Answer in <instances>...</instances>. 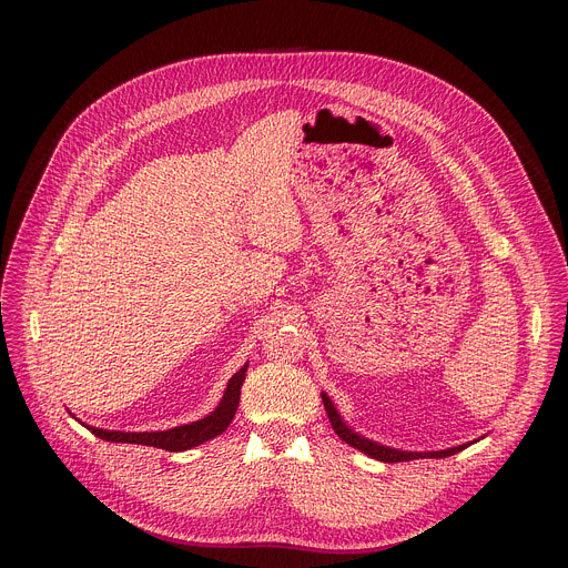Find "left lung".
<instances>
[{
  "label": "left lung",
  "instance_id": "1",
  "mask_svg": "<svg viewBox=\"0 0 568 568\" xmlns=\"http://www.w3.org/2000/svg\"><path fill=\"white\" fill-rule=\"evenodd\" d=\"M321 397H323V407H326V414H328V418H331V425H333L335 434H337L344 443H348L351 447H355V449L364 452V454H366V456H371V458H377V460H384V463H404V460L425 458V456H427V458H445V456L458 454V452L465 447V445H458V447H452V449H445V452L416 454V452H397V449H390V447L377 445V443H373V440H368V438H364V436L355 434L353 429H348V427L344 425V420L339 418L337 409L333 407V402H331V397H328L326 393H323Z\"/></svg>",
  "mask_w": 568,
  "mask_h": 568
}]
</instances>
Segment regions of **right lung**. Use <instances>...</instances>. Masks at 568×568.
Masks as SVG:
<instances>
[{
	"mask_svg": "<svg viewBox=\"0 0 568 568\" xmlns=\"http://www.w3.org/2000/svg\"><path fill=\"white\" fill-rule=\"evenodd\" d=\"M247 364L242 366L226 384L224 397L217 404V409L191 425H182L169 432H143V434H123V432H105L97 427H88L97 438L110 440V443H130V445H145V447H156V449H166V452H186L191 447H197L215 436H220L229 423L233 420L237 412V402H240V388L242 382H245Z\"/></svg>",
	"mask_w": 568,
	"mask_h": 568,
	"instance_id": "1",
	"label": "right lung"
}]
</instances>
